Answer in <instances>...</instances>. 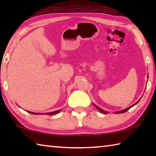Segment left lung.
Segmentation results:
<instances>
[{
  "mask_svg": "<svg viewBox=\"0 0 156 156\" xmlns=\"http://www.w3.org/2000/svg\"><path fill=\"white\" fill-rule=\"evenodd\" d=\"M141 100V98L140 99V100H139L137 102H136V103H135L134 105H131V107H128V108H125V109H123V110H122V111H118V112H115V113H117V114H118V113H122V112H126V111H127L128 110H129V109H130L131 107H133V106H135V105H137V103H138V102H140V101ZM94 107H96V108H97V109H98V110L99 111H100V112H102V113H103V114H107L108 113V112L107 111H104V110H102V108H101L100 107H97V105H94Z\"/></svg>",
  "mask_w": 156,
  "mask_h": 156,
  "instance_id": "obj_1",
  "label": "left lung"
}]
</instances>
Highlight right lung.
<instances>
[{"label": "right lung", "instance_id": "obj_1", "mask_svg": "<svg viewBox=\"0 0 156 156\" xmlns=\"http://www.w3.org/2000/svg\"><path fill=\"white\" fill-rule=\"evenodd\" d=\"M62 109H59V110L58 111H53V112H46V113H44V115H55L58 113V112L59 111H61ZM28 112H29V113H31L32 115H43L42 113H40V112H31V111H27Z\"/></svg>", "mask_w": 156, "mask_h": 156}]
</instances>
